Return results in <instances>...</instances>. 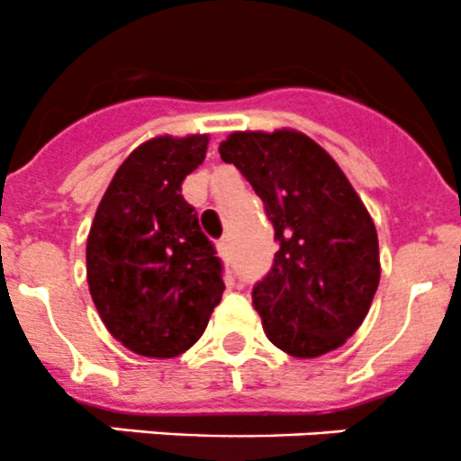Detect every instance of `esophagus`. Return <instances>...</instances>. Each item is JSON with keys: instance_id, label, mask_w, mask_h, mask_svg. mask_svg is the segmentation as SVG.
Wrapping results in <instances>:
<instances>
[{"instance_id": "esophagus-1", "label": "esophagus", "mask_w": 461, "mask_h": 461, "mask_svg": "<svg viewBox=\"0 0 461 461\" xmlns=\"http://www.w3.org/2000/svg\"><path fill=\"white\" fill-rule=\"evenodd\" d=\"M220 255L224 259H230V255H232V240H230V237H221V240H220Z\"/></svg>"}]
</instances>
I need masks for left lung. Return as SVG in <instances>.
<instances>
[{
  "instance_id": "obj_1",
  "label": "left lung",
  "mask_w": 461,
  "mask_h": 461,
  "mask_svg": "<svg viewBox=\"0 0 461 461\" xmlns=\"http://www.w3.org/2000/svg\"><path fill=\"white\" fill-rule=\"evenodd\" d=\"M220 154L253 185L280 244L253 286L268 340L298 358L340 348L366 321L381 277L379 237L361 197L300 131H235Z\"/></svg>"
}]
</instances>
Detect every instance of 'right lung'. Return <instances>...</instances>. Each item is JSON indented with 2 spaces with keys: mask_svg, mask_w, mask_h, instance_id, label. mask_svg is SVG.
<instances>
[{
  "mask_svg": "<svg viewBox=\"0 0 461 461\" xmlns=\"http://www.w3.org/2000/svg\"><path fill=\"white\" fill-rule=\"evenodd\" d=\"M208 136H158L122 161L86 240V282L104 327L127 349L172 358L202 339L224 294V264L181 184Z\"/></svg>",
  "mask_w": 461,
  "mask_h": 461,
  "instance_id": "obj_1",
  "label": "right lung"
}]
</instances>
